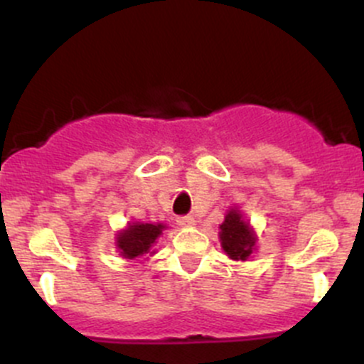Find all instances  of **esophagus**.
<instances>
[{
	"label": "esophagus",
	"mask_w": 364,
	"mask_h": 364,
	"mask_svg": "<svg viewBox=\"0 0 364 364\" xmlns=\"http://www.w3.org/2000/svg\"><path fill=\"white\" fill-rule=\"evenodd\" d=\"M178 223L181 227H193L196 225V218L192 215H186V216H179Z\"/></svg>",
	"instance_id": "1"
}]
</instances>
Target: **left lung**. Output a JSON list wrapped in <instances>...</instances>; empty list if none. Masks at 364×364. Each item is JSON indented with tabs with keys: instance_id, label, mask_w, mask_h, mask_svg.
Instances as JSON below:
<instances>
[{
	"instance_id": "8db88e82",
	"label": "left lung",
	"mask_w": 364,
	"mask_h": 364,
	"mask_svg": "<svg viewBox=\"0 0 364 364\" xmlns=\"http://www.w3.org/2000/svg\"><path fill=\"white\" fill-rule=\"evenodd\" d=\"M220 245L229 259L245 262L257 250V234L250 220L245 218L243 211L237 205H230L223 223L220 225Z\"/></svg>"
}]
</instances>
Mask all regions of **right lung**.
<instances>
[{
    "label": "right lung",
    "instance_id": "1",
    "mask_svg": "<svg viewBox=\"0 0 364 364\" xmlns=\"http://www.w3.org/2000/svg\"><path fill=\"white\" fill-rule=\"evenodd\" d=\"M165 229H167L165 223L130 222L116 234L114 241H116L117 252L124 259H142V257L148 259V255L156 253L153 247Z\"/></svg>",
    "mask_w": 364,
    "mask_h": 364
}]
</instances>
